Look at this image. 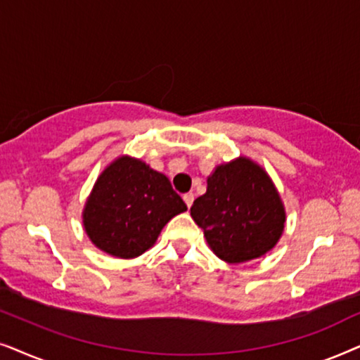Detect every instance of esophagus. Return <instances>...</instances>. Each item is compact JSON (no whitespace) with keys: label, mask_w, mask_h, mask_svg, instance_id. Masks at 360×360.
<instances>
[{"label":"esophagus","mask_w":360,"mask_h":360,"mask_svg":"<svg viewBox=\"0 0 360 360\" xmlns=\"http://www.w3.org/2000/svg\"><path fill=\"white\" fill-rule=\"evenodd\" d=\"M183 199H184L186 205H188V207H191V205H193V202H194V194H193V193L184 194V195H183Z\"/></svg>","instance_id":"obj_1"}]
</instances>
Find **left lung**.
Returning <instances> with one entry per match:
<instances>
[{"mask_svg": "<svg viewBox=\"0 0 360 360\" xmlns=\"http://www.w3.org/2000/svg\"><path fill=\"white\" fill-rule=\"evenodd\" d=\"M191 215L212 252L227 263H243L270 252L286 220L270 176L243 156L215 167Z\"/></svg>", "mask_w": 360, "mask_h": 360, "instance_id": "8db88e82", "label": "left lung"}]
</instances>
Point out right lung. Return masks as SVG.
Listing matches in <instances>:
<instances>
[{
    "label": "right lung",
    "instance_id": "obj_1",
    "mask_svg": "<svg viewBox=\"0 0 360 360\" xmlns=\"http://www.w3.org/2000/svg\"><path fill=\"white\" fill-rule=\"evenodd\" d=\"M184 210V200L165 174L122 156L98 176L85 204L84 227L100 250L135 258L155 245L162 227Z\"/></svg>",
    "mask_w": 360,
    "mask_h": 360
}]
</instances>
